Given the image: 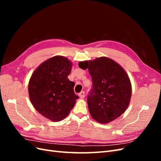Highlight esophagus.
Segmentation results:
<instances>
[{"instance_id": "obj_1", "label": "esophagus", "mask_w": 161, "mask_h": 161, "mask_svg": "<svg viewBox=\"0 0 161 161\" xmlns=\"http://www.w3.org/2000/svg\"><path fill=\"white\" fill-rule=\"evenodd\" d=\"M79 97L80 98H81V99H84L85 98V92L84 91H81L80 93L79 94Z\"/></svg>"}]
</instances>
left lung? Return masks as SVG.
<instances>
[{
    "instance_id": "left-lung-1",
    "label": "left lung",
    "mask_w": 161,
    "mask_h": 161,
    "mask_svg": "<svg viewBox=\"0 0 161 161\" xmlns=\"http://www.w3.org/2000/svg\"><path fill=\"white\" fill-rule=\"evenodd\" d=\"M82 69H88L92 89L87 97L92 118L103 124L114 121L124 113L130 104L131 85L127 73L108 57L80 62Z\"/></svg>"
}]
</instances>
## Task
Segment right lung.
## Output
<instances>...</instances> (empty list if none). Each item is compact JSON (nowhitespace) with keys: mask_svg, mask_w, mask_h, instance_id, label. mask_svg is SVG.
<instances>
[{"mask_svg":"<svg viewBox=\"0 0 161 161\" xmlns=\"http://www.w3.org/2000/svg\"><path fill=\"white\" fill-rule=\"evenodd\" d=\"M72 67L67 58L53 56L37 68L29 82L32 105L41 115L52 121L64 119L79 99L74 91L75 82L68 79Z\"/></svg>","mask_w":161,"mask_h":161,"instance_id":"right-lung-1","label":"right lung"}]
</instances>
